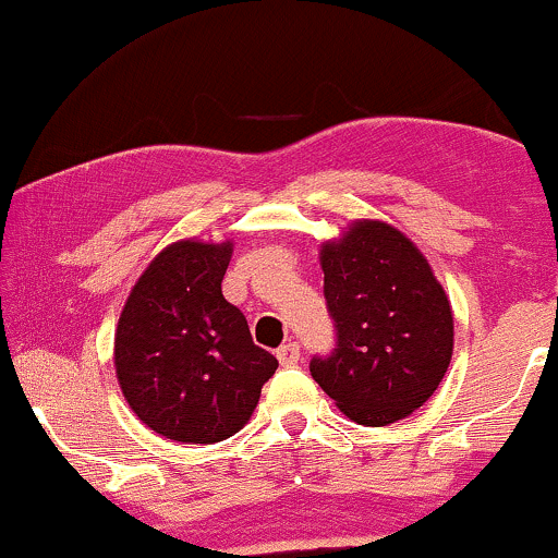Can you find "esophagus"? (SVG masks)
I'll use <instances>...</instances> for the list:
<instances>
[{
	"mask_svg": "<svg viewBox=\"0 0 558 558\" xmlns=\"http://www.w3.org/2000/svg\"><path fill=\"white\" fill-rule=\"evenodd\" d=\"M277 360L281 367H294L300 362V343L298 341H287L277 349Z\"/></svg>",
	"mask_w": 558,
	"mask_h": 558,
	"instance_id": "esophagus-1",
	"label": "esophagus"
}]
</instances>
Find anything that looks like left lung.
I'll return each mask as SVG.
<instances>
[{
    "instance_id": "obj_1",
    "label": "left lung",
    "mask_w": 558,
    "mask_h": 558,
    "mask_svg": "<svg viewBox=\"0 0 558 558\" xmlns=\"http://www.w3.org/2000/svg\"><path fill=\"white\" fill-rule=\"evenodd\" d=\"M336 347L313 380L352 422L385 426L437 390L452 356V311L426 258L385 222H356L320 251Z\"/></svg>"
}]
</instances>
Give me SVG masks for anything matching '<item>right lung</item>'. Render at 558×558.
<instances>
[{
  "mask_svg": "<svg viewBox=\"0 0 558 558\" xmlns=\"http://www.w3.org/2000/svg\"><path fill=\"white\" fill-rule=\"evenodd\" d=\"M232 243L168 245L129 294L116 328V375L157 435L211 445L243 429L277 356L253 343L225 300Z\"/></svg>",
  "mask_w": 558,
  "mask_h": 558,
  "instance_id": "1",
  "label": "right lung"
}]
</instances>
